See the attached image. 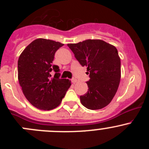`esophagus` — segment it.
<instances>
[{
    "instance_id": "1",
    "label": "esophagus",
    "mask_w": 149,
    "mask_h": 149,
    "mask_svg": "<svg viewBox=\"0 0 149 149\" xmlns=\"http://www.w3.org/2000/svg\"><path fill=\"white\" fill-rule=\"evenodd\" d=\"M71 82L73 84H76V83H77L78 81H77V79H71Z\"/></svg>"
}]
</instances>
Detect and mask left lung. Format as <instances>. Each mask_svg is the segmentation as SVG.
I'll return each mask as SVG.
<instances>
[{"mask_svg":"<svg viewBox=\"0 0 149 149\" xmlns=\"http://www.w3.org/2000/svg\"><path fill=\"white\" fill-rule=\"evenodd\" d=\"M79 63L87 67L88 91L80 96L87 109H100L115 97L121 77L120 58L115 46L101 40H87L68 44Z\"/></svg>","mask_w":149,"mask_h":149,"instance_id":"obj_1","label":"left lung"}]
</instances>
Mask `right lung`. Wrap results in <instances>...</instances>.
Wrapping results in <instances>:
<instances>
[{
	"label": "right lung",
	"instance_id": "obj_1",
	"mask_svg": "<svg viewBox=\"0 0 149 149\" xmlns=\"http://www.w3.org/2000/svg\"><path fill=\"white\" fill-rule=\"evenodd\" d=\"M64 45L37 39L24 49L18 61V79L26 100L37 109L50 110L62 102L70 86L68 79H61L59 67L52 65L55 53ZM56 73L51 76V72Z\"/></svg>",
	"mask_w": 149,
	"mask_h": 149
}]
</instances>
